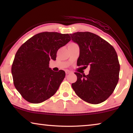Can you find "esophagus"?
<instances>
[{
    "label": "esophagus",
    "mask_w": 133,
    "mask_h": 133,
    "mask_svg": "<svg viewBox=\"0 0 133 133\" xmlns=\"http://www.w3.org/2000/svg\"><path fill=\"white\" fill-rule=\"evenodd\" d=\"M65 72H66V75H69V74H70V73H71V71H70V70H66L65 71Z\"/></svg>",
    "instance_id": "34e87169"
}]
</instances>
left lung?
Masks as SVG:
<instances>
[{
    "label": "left lung",
    "instance_id": "obj_1",
    "mask_svg": "<svg viewBox=\"0 0 133 133\" xmlns=\"http://www.w3.org/2000/svg\"><path fill=\"white\" fill-rule=\"evenodd\" d=\"M71 39L80 48L78 66H90L88 75L76 72L72 83L76 94L91 104L101 103L113 93L119 79L120 64L115 49L109 43L93 33L76 32Z\"/></svg>",
    "mask_w": 133,
    "mask_h": 133
}]
</instances>
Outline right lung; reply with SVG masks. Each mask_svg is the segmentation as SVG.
I'll use <instances>...</instances> for the list:
<instances>
[{
  "label": "right lung",
  "mask_w": 133,
  "mask_h": 133,
  "mask_svg": "<svg viewBox=\"0 0 133 133\" xmlns=\"http://www.w3.org/2000/svg\"><path fill=\"white\" fill-rule=\"evenodd\" d=\"M69 34L45 31L33 36L20 47L12 66L13 84L24 99L40 103L53 96L65 77L64 71L49 68L60 48L70 41Z\"/></svg>",
  "instance_id": "add662e5"
}]
</instances>
